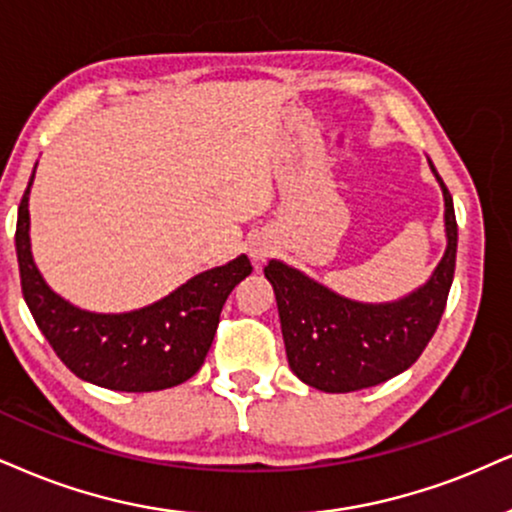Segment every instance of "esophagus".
<instances>
[{
  "label": "esophagus",
  "mask_w": 512,
  "mask_h": 512,
  "mask_svg": "<svg viewBox=\"0 0 512 512\" xmlns=\"http://www.w3.org/2000/svg\"><path fill=\"white\" fill-rule=\"evenodd\" d=\"M268 254H270V249L266 244L251 246V258H254V261H263V258H268Z\"/></svg>",
  "instance_id": "esophagus-1"
}]
</instances>
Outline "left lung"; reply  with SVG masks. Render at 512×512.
I'll use <instances>...</instances> for the list:
<instances>
[{"instance_id": "left-lung-1", "label": "left lung", "mask_w": 512, "mask_h": 512, "mask_svg": "<svg viewBox=\"0 0 512 512\" xmlns=\"http://www.w3.org/2000/svg\"><path fill=\"white\" fill-rule=\"evenodd\" d=\"M432 170L444 192L446 251L413 294L391 304H361L282 261L263 270L275 289L289 368L308 387L346 394L387 382L418 361L437 332L456 270L458 225L449 189Z\"/></svg>"}]
</instances>
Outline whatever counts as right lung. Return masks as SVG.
<instances>
[{
  "label": "right lung",
  "mask_w": 512,
  "mask_h": 512,
  "mask_svg": "<svg viewBox=\"0 0 512 512\" xmlns=\"http://www.w3.org/2000/svg\"><path fill=\"white\" fill-rule=\"evenodd\" d=\"M33 178L18 206V270L25 304L56 356L80 380L113 391H161L187 382L204 365L227 296L251 273L249 258L237 256L194 275L140 311H82L49 289L33 261L28 213Z\"/></svg>",
  "instance_id": "add662e5"
}]
</instances>
